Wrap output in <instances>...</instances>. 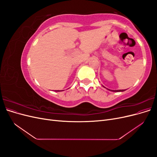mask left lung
<instances>
[{
	"label": "left lung",
	"mask_w": 157,
	"mask_h": 157,
	"mask_svg": "<svg viewBox=\"0 0 157 157\" xmlns=\"http://www.w3.org/2000/svg\"><path fill=\"white\" fill-rule=\"evenodd\" d=\"M104 87V86H103ZM104 88H105V87H104ZM107 90H110V91H112V92H124V91H125L126 90H109V89H108V88H107Z\"/></svg>",
	"instance_id": "left-lung-1"
}]
</instances>
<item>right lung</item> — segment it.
I'll return each instance as SVG.
<instances>
[{
    "label": "right lung",
    "instance_id": "obj_1",
    "mask_svg": "<svg viewBox=\"0 0 157 157\" xmlns=\"http://www.w3.org/2000/svg\"><path fill=\"white\" fill-rule=\"evenodd\" d=\"M61 91H63V90H56V92H61Z\"/></svg>",
    "mask_w": 157,
    "mask_h": 157
}]
</instances>
